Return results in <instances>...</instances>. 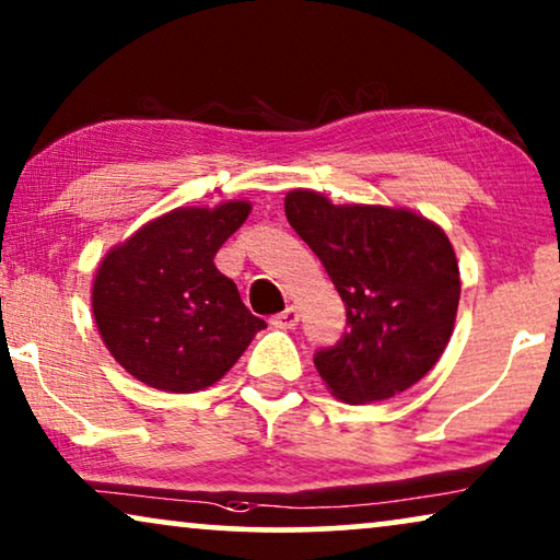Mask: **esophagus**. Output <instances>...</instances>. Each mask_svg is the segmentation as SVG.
Returning <instances> with one entry per match:
<instances>
[{
    "instance_id": "34e87169",
    "label": "esophagus",
    "mask_w": 560,
    "mask_h": 560,
    "mask_svg": "<svg viewBox=\"0 0 560 560\" xmlns=\"http://www.w3.org/2000/svg\"><path fill=\"white\" fill-rule=\"evenodd\" d=\"M298 320H301V311H298L295 305H288L285 311L278 313V316L272 318V324L280 328H293V326H298Z\"/></svg>"
}]
</instances>
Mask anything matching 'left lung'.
<instances>
[{"mask_svg": "<svg viewBox=\"0 0 560 560\" xmlns=\"http://www.w3.org/2000/svg\"><path fill=\"white\" fill-rule=\"evenodd\" d=\"M285 217L347 305V331L313 357L328 389L362 405L423 380L446 349L462 295L443 229L408 209L334 206L316 190H290Z\"/></svg>", "mask_w": 560, "mask_h": 560, "instance_id": "1", "label": "left lung"}]
</instances>
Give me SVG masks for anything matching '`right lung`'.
Wrapping results in <instances>:
<instances>
[{"label": "right lung", "instance_id": "1", "mask_svg": "<svg viewBox=\"0 0 560 560\" xmlns=\"http://www.w3.org/2000/svg\"><path fill=\"white\" fill-rule=\"evenodd\" d=\"M247 201L175 209L102 259L91 308L112 357L165 393L211 387L267 326L213 257L249 217Z\"/></svg>", "mask_w": 560, "mask_h": 560}]
</instances>
